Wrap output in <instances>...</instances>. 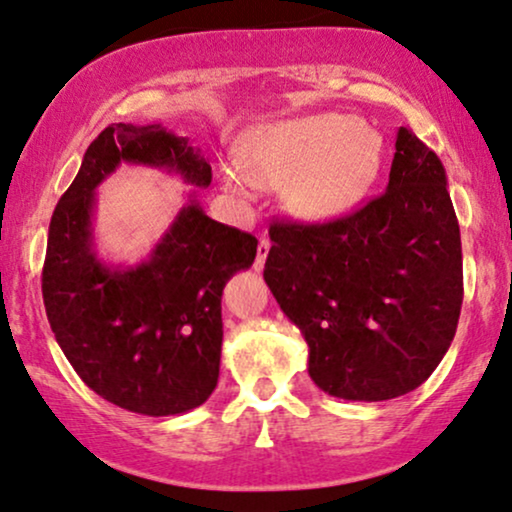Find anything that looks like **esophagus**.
Returning a JSON list of instances; mask_svg holds the SVG:
<instances>
[{
  "label": "esophagus",
  "mask_w": 512,
  "mask_h": 512,
  "mask_svg": "<svg viewBox=\"0 0 512 512\" xmlns=\"http://www.w3.org/2000/svg\"><path fill=\"white\" fill-rule=\"evenodd\" d=\"M268 251H270V242H268V239H261V242H258L256 261H254V268H256V270H263V266H266Z\"/></svg>",
  "instance_id": "34e87169"
}]
</instances>
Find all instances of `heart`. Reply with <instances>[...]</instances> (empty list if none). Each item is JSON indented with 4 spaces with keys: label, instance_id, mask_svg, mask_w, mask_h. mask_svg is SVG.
Wrapping results in <instances>:
<instances>
[{
    "label": "heart",
    "instance_id": "1",
    "mask_svg": "<svg viewBox=\"0 0 512 512\" xmlns=\"http://www.w3.org/2000/svg\"><path fill=\"white\" fill-rule=\"evenodd\" d=\"M382 166L375 132L344 113H313L258 130L244 144L242 173L263 187H285L294 216L332 220L361 201ZM230 180L239 182L235 173Z\"/></svg>",
    "mask_w": 512,
    "mask_h": 512
}]
</instances>
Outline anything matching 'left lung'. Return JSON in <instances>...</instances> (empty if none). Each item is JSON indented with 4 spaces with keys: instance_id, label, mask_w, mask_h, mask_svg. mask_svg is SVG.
<instances>
[{
    "instance_id": "8db88e82",
    "label": "left lung",
    "mask_w": 512,
    "mask_h": 512,
    "mask_svg": "<svg viewBox=\"0 0 512 512\" xmlns=\"http://www.w3.org/2000/svg\"><path fill=\"white\" fill-rule=\"evenodd\" d=\"M270 292L308 344L330 396L387 401L420 387L449 351L463 251L446 170L408 128L380 197L327 223H273Z\"/></svg>"
}]
</instances>
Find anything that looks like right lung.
Listing matches in <instances>:
<instances>
[{
    "instance_id": "1",
    "label": "right lung",
    "mask_w": 512,
    "mask_h": 512,
    "mask_svg": "<svg viewBox=\"0 0 512 512\" xmlns=\"http://www.w3.org/2000/svg\"><path fill=\"white\" fill-rule=\"evenodd\" d=\"M118 163L166 168L189 185H211V166L187 137L130 123L99 132L49 223L44 308L68 363L102 399L154 418L187 413L216 389L220 296L237 270L254 263L258 239L211 220L189 197L147 261L106 266L94 251V189Z\"/></svg>"
}]
</instances>
